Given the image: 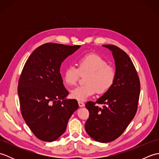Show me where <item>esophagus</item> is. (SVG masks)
<instances>
[{
    "label": "esophagus",
    "mask_w": 159,
    "mask_h": 159,
    "mask_svg": "<svg viewBox=\"0 0 159 159\" xmlns=\"http://www.w3.org/2000/svg\"><path fill=\"white\" fill-rule=\"evenodd\" d=\"M79 105L80 107H85V104L81 102V101H79Z\"/></svg>",
    "instance_id": "obj_1"
}]
</instances>
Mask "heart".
Returning <instances> with one entry per match:
<instances>
[{
  "label": "heart",
  "mask_w": 159,
  "mask_h": 159,
  "mask_svg": "<svg viewBox=\"0 0 159 159\" xmlns=\"http://www.w3.org/2000/svg\"><path fill=\"white\" fill-rule=\"evenodd\" d=\"M78 68L73 66L66 67L63 73V80L66 85H75L80 74H86V85L78 87L71 91L72 98L79 101H85L94 95L97 92L104 93L112 87L116 71L107 64L102 56L96 53L86 54L80 57L76 61Z\"/></svg>",
  "instance_id": "1"
}]
</instances>
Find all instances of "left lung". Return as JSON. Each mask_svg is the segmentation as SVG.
Listing matches in <instances>:
<instances>
[{"label":"left lung","instance_id":"1","mask_svg":"<svg viewBox=\"0 0 159 159\" xmlns=\"http://www.w3.org/2000/svg\"><path fill=\"white\" fill-rule=\"evenodd\" d=\"M110 50L115 61L116 79L112 87L85 107L89 112L85 130L93 140L109 143L119 137L135 116L140 93L139 76L130 57L113 45H102ZM103 104L102 108L95 105Z\"/></svg>","mask_w":159,"mask_h":159}]
</instances>
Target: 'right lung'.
Masks as SVG:
<instances>
[{"mask_svg":"<svg viewBox=\"0 0 159 159\" xmlns=\"http://www.w3.org/2000/svg\"><path fill=\"white\" fill-rule=\"evenodd\" d=\"M80 46L47 43L36 48L23 67L18 81L20 110L25 122L39 139L51 142L66 130L79 108L69 94L60 73L61 63Z\"/></svg>","mask_w":159,"mask_h":159,"instance_id":"add662e5","label":"right lung"}]
</instances>
